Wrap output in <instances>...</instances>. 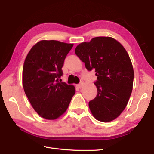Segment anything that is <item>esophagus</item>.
Masks as SVG:
<instances>
[{"instance_id":"1","label":"esophagus","mask_w":154,"mask_h":154,"mask_svg":"<svg viewBox=\"0 0 154 154\" xmlns=\"http://www.w3.org/2000/svg\"><path fill=\"white\" fill-rule=\"evenodd\" d=\"M84 84V82H83V81H81V82L78 84V85H77V87H78V88H81L83 87V85Z\"/></svg>"}]
</instances>
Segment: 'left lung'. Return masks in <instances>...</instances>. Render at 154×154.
<instances>
[{
    "instance_id": "left-lung-1",
    "label": "left lung",
    "mask_w": 154,
    "mask_h": 154,
    "mask_svg": "<svg viewBox=\"0 0 154 154\" xmlns=\"http://www.w3.org/2000/svg\"><path fill=\"white\" fill-rule=\"evenodd\" d=\"M75 53L88 71L96 72L97 94L89 103L93 115L104 122L116 119L132 91L134 70L127 51L112 38L96 37L78 45Z\"/></svg>"
}]
</instances>
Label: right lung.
<instances>
[{
	"instance_id": "add662e5",
	"label": "right lung",
	"mask_w": 154,
	"mask_h": 154,
	"mask_svg": "<svg viewBox=\"0 0 154 154\" xmlns=\"http://www.w3.org/2000/svg\"><path fill=\"white\" fill-rule=\"evenodd\" d=\"M73 46L56 40H42L26 57L23 87L35 112L45 119L61 116L75 93L74 86L59 81L63 75L61 68L65 59Z\"/></svg>"
}]
</instances>
